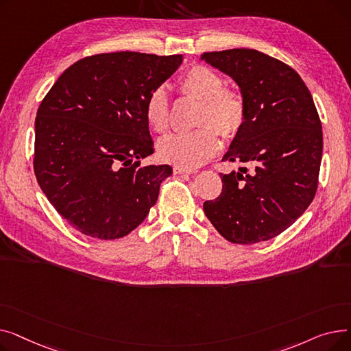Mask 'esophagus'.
Instances as JSON below:
<instances>
[{
  "label": "esophagus",
  "mask_w": 351,
  "mask_h": 351,
  "mask_svg": "<svg viewBox=\"0 0 351 351\" xmlns=\"http://www.w3.org/2000/svg\"><path fill=\"white\" fill-rule=\"evenodd\" d=\"M173 172L180 175V173H195L196 169H191V168H182V166H173Z\"/></svg>",
  "instance_id": "obj_1"
}]
</instances>
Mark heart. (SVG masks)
I'll use <instances>...</instances> for the list:
<instances>
[{
  "label": "heart",
  "instance_id": "b5f03b06",
  "mask_svg": "<svg viewBox=\"0 0 351 351\" xmlns=\"http://www.w3.org/2000/svg\"><path fill=\"white\" fill-rule=\"evenodd\" d=\"M223 77L215 69L195 64L178 82L182 95L202 101L196 131L172 134L159 142V156L182 168H196L220 147L219 134L233 139L245 125L246 99L241 90L223 86ZM145 118L152 131L163 134L171 126L169 99L163 88H155L145 104Z\"/></svg>",
  "mask_w": 351,
  "mask_h": 351
}]
</instances>
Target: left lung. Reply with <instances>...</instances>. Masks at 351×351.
I'll return each instance as SVG.
<instances>
[{"instance_id":"left-lung-1","label":"left lung","mask_w":351,"mask_h":351,"mask_svg":"<svg viewBox=\"0 0 351 351\" xmlns=\"http://www.w3.org/2000/svg\"><path fill=\"white\" fill-rule=\"evenodd\" d=\"M202 60L232 77L247 115L223 160L241 172L220 173L223 186L204 210L232 243L273 239L311 204L319 185L322 122L310 90L287 64L249 48L204 52Z\"/></svg>"}]
</instances>
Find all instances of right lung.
I'll list each match as a JSON object with an SVG mask.
<instances>
[{"mask_svg":"<svg viewBox=\"0 0 351 351\" xmlns=\"http://www.w3.org/2000/svg\"><path fill=\"white\" fill-rule=\"evenodd\" d=\"M182 64V55L131 51L85 57L64 71L35 119L34 172L61 217L78 232L114 241L156 204L169 165L154 154L145 104Z\"/></svg>","mask_w":351,"mask_h":351,"instance_id":"right-lung-1","label":"right lung"}]
</instances>
